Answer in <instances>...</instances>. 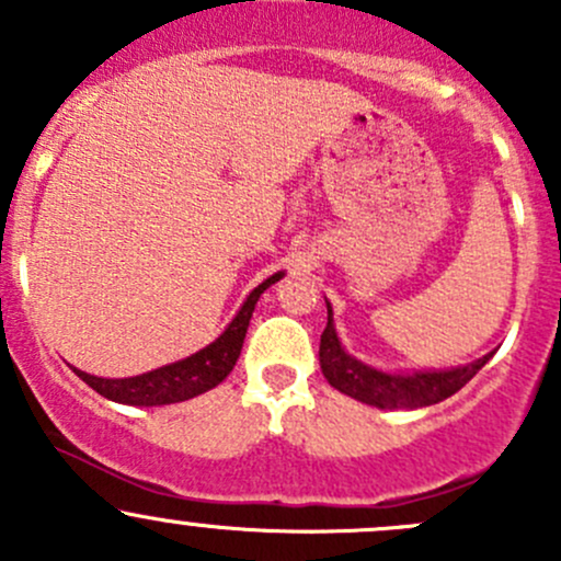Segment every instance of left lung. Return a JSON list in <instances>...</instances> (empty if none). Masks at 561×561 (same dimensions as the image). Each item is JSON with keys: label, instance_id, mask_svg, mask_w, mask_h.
I'll use <instances>...</instances> for the list:
<instances>
[{"label": "left lung", "instance_id": "1", "mask_svg": "<svg viewBox=\"0 0 561 561\" xmlns=\"http://www.w3.org/2000/svg\"><path fill=\"white\" fill-rule=\"evenodd\" d=\"M491 355L472 360L467 366L448 371H415V375H386L371 366L360 364L353 355L344 353L336 331L331 322L328 307V325L320 336V369L333 388L344 396L364 401V404L380 407V410H415V407L439 404L456 390H461L489 364Z\"/></svg>", "mask_w": 561, "mask_h": 561}]
</instances>
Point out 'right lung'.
Masks as SVG:
<instances>
[{
  "instance_id": "right-lung-1",
  "label": "right lung",
  "mask_w": 561,
  "mask_h": 561,
  "mask_svg": "<svg viewBox=\"0 0 561 561\" xmlns=\"http://www.w3.org/2000/svg\"><path fill=\"white\" fill-rule=\"evenodd\" d=\"M282 274L268 276L263 285L254 287L249 293V298L241 307V312L233 317L228 328H225L222 336L217 342H211L208 347H203L201 353L190 355L184 360H175L171 366H162V369L146 371L138 377H124V380H103V377L87 375V371H78L76 375L87 382L89 388L98 390L105 399L118 401V404H133V407H160V404H175V401L195 399V396L206 393L214 386L225 380V377L233 371L236 360H239L241 347H244V336L249 320H252L254 304L263 296V290L274 282H279Z\"/></svg>"
}]
</instances>
